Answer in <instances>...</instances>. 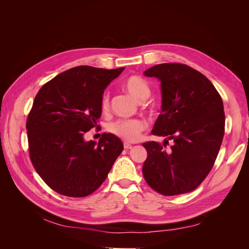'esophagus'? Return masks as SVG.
Returning a JSON list of instances; mask_svg holds the SVG:
<instances>
[{
	"mask_svg": "<svg viewBox=\"0 0 249 249\" xmlns=\"http://www.w3.org/2000/svg\"><path fill=\"white\" fill-rule=\"evenodd\" d=\"M124 149H130L132 148V144H130V143H124Z\"/></svg>",
	"mask_w": 249,
	"mask_h": 249,
	"instance_id": "obj_1",
	"label": "esophagus"
}]
</instances>
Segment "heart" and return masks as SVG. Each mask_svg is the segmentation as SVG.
I'll list each match as a JSON object with an SVG mask.
<instances>
[{"mask_svg":"<svg viewBox=\"0 0 249 249\" xmlns=\"http://www.w3.org/2000/svg\"><path fill=\"white\" fill-rule=\"evenodd\" d=\"M124 88L129 94L138 102H144L150 95V87L146 81L138 76H131L124 82ZM110 105V94L105 90L101 96V107L106 111ZM146 124L141 119H118L111 122L107 125V130L114 136L125 142H135L139 140Z\"/></svg>","mask_w":249,"mask_h":249,"instance_id":"1","label":"heart"}]
</instances>
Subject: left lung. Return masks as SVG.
Wrapping results in <instances>:
<instances>
[{"label": "left lung", "mask_w": 249, "mask_h": 249, "mask_svg": "<svg viewBox=\"0 0 249 249\" xmlns=\"http://www.w3.org/2000/svg\"><path fill=\"white\" fill-rule=\"evenodd\" d=\"M161 81L162 113L153 135L175 141L170 149L143 143L147 158L142 172L148 186L166 196L191 192L212 169L224 136L220 94L203 74L180 63H162L144 71Z\"/></svg>", "instance_id": "8db88e82"}]
</instances>
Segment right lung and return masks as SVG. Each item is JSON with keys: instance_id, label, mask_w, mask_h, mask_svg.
<instances>
[{"instance_id": "1", "label": "right lung", "mask_w": 249, "mask_h": 249, "mask_svg": "<svg viewBox=\"0 0 249 249\" xmlns=\"http://www.w3.org/2000/svg\"><path fill=\"white\" fill-rule=\"evenodd\" d=\"M124 67L104 70L81 65L47 82L36 94L29 112V156L33 166L51 189L69 197H85L106 179L122 140L104 133L99 143L84 140L99 129L101 96Z\"/></svg>"}]
</instances>
